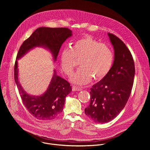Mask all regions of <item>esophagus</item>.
<instances>
[{
    "label": "esophagus",
    "instance_id": "obj_1",
    "mask_svg": "<svg viewBox=\"0 0 150 150\" xmlns=\"http://www.w3.org/2000/svg\"><path fill=\"white\" fill-rule=\"evenodd\" d=\"M72 89L73 91H81L82 90V89L81 88L77 86H73Z\"/></svg>",
    "mask_w": 150,
    "mask_h": 150
}]
</instances>
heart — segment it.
<instances>
[{
  "label": "heart",
  "instance_id": "b5f03b06",
  "mask_svg": "<svg viewBox=\"0 0 150 150\" xmlns=\"http://www.w3.org/2000/svg\"><path fill=\"white\" fill-rule=\"evenodd\" d=\"M79 60L81 67L70 79L72 83L84 85L95 80L105 77L110 71L114 60L111 48L99 43L90 36H86L64 47L60 55V64L64 74L70 76Z\"/></svg>",
  "mask_w": 150,
  "mask_h": 150
}]
</instances>
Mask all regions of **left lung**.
<instances>
[{"instance_id":"1","label":"left lung","mask_w":150,"mask_h":150,"mask_svg":"<svg viewBox=\"0 0 150 150\" xmlns=\"http://www.w3.org/2000/svg\"><path fill=\"white\" fill-rule=\"evenodd\" d=\"M107 35L114 50V62L107 75L91 88L90 104L85 108L86 115L99 124L112 120L125 106L135 74L133 59L126 45L115 35Z\"/></svg>"}]
</instances>
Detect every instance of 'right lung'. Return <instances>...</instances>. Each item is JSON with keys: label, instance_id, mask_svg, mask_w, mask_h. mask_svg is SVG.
Here are the masks:
<instances>
[{"label": "right lung", "instance_id": "right-lung-1", "mask_svg": "<svg viewBox=\"0 0 150 150\" xmlns=\"http://www.w3.org/2000/svg\"><path fill=\"white\" fill-rule=\"evenodd\" d=\"M72 36V31L66 28L40 27L26 39L19 50L14 66V79L23 103L28 111L36 118L47 121L54 119L62 112L66 97L71 91L69 83L57 74H54L47 90L40 96H34L26 92L18 78V60L36 47H42L52 54L57 61L60 48L67 39Z\"/></svg>", "mask_w": 150, "mask_h": 150}]
</instances>
